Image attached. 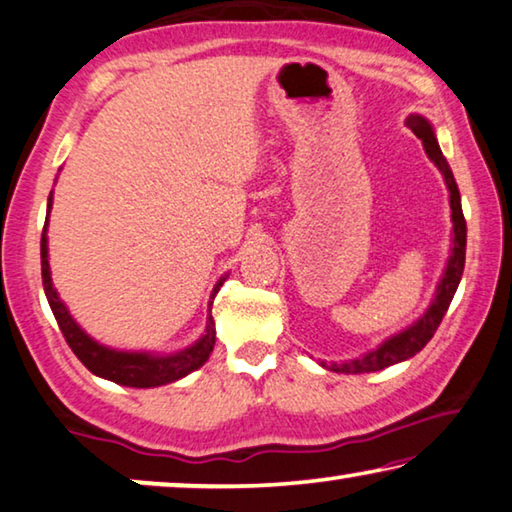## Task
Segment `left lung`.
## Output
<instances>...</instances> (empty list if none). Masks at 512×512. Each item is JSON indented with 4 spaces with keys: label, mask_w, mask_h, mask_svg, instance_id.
<instances>
[{
    "label": "left lung",
    "mask_w": 512,
    "mask_h": 512,
    "mask_svg": "<svg viewBox=\"0 0 512 512\" xmlns=\"http://www.w3.org/2000/svg\"><path fill=\"white\" fill-rule=\"evenodd\" d=\"M407 128H410L416 137L423 141V148L435 167L442 171L444 183L448 187V194H451V222H453V247L451 256H448L444 277L439 281L435 300H432L430 309L423 313V316L414 322L412 327H407L405 332L391 336L389 341H384L380 348L368 352V355L350 361H341V364H325L320 361V366H325L327 371L334 373H345V375H357V373H373L382 371V368L398 364V361H405L414 357L416 352L426 348V343L435 336L439 322H442L444 313L448 311V304H451L455 290H458V283L462 279V272H465V249H467V222L465 215H462V203H460V190L458 183H455L453 171L448 167L446 157L442 155V148L437 144L435 132H432V125L423 119L419 114L407 116Z\"/></svg>",
    "instance_id": "left-lung-1"
}]
</instances>
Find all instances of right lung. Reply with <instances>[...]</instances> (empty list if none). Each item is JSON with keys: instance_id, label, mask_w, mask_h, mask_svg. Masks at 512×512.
Segmentation results:
<instances>
[{"instance_id": "obj_1", "label": "right lung", "mask_w": 512, "mask_h": 512, "mask_svg": "<svg viewBox=\"0 0 512 512\" xmlns=\"http://www.w3.org/2000/svg\"><path fill=\"white\" fill-rule=\"evenodd\" d=\"M52 208V194L47 199V215H50ZM41 274H43V288L47 295V302H50V309L54 318L59 322L61 334H64L66 343L70 350L75 352L77 359L89 368L93 375L105 377V380H112L116 384H123V387H135V389H151V387H162V384L176 382L180 377L190 375L196 368L206 364L212 348H215V322L212 316L208 318L206 334H203L199 341L190 345L187 350H180L176 355H148V352H123V350H112L107 345H100L93 341L89 334L82 332V327L77 325L70 316L66 304L59 300L57 290L52 286L50 277V263H47V222L43 226L41 235ZM224 279L212 290L210 300H215L219 286H222Z\"/></svg>"}]
</instances>
